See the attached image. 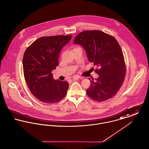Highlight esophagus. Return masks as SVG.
<instances>
[{
	"label": "esophagus",
	"instance_id": "1",
	"mask_svg": "<svg viewBox=\"0 0 149 149\" xmlns=\"http://www.w3.org/2000/svg\"><path fill=\"white\" fill-rule=\"evenodd\" d=\"M83 79V77H80V76H74L73 77V79L74 80H79V79Z\"/></svg>",
	"mask_w": 149,
	"mask_h": 149
}]
</instances>
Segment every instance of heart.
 Wrapping results in <instances>:
<instances>
[{
  "instance_id": "1",
  "label": "heart",
  "mask_w": 149,
  "mask_h": 149,
  "mask_svg": "<svg viewBox=\"0 0 149 149\" xmlns=\"http://www.w3.org/2000/svg\"><path fill=\"white\" fill-rule=\"evenodd\" d=\"M76 48H77V47H76Z\"/></svg>"
}]
</instances>
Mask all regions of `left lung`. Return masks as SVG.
<instances>
[{
    "label": "left lung",
    "mask_w": 149,
    "mask_h": 149,
    "mask_svg": "<svg viewBox=\"0 0 149 149\" xmlns=\"http://www.w3.org/2000/svg\"><path fill=\"white\" fill-rule=\"evenodd\" d=\"M74 43L85 49L88 60L96 67L98 79L91 81L87 95L95 101L104 102L113 97L123 84L126 67L122 49L112 36L99 30L79 33Z\"/></svg>",
    "instance_id": "left-lung-1"
}]
</instances>
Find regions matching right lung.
I'll return each mask as SVG.
<instances>
[{"label":"right lung","mask_w":149,"mask_h":149,"mask_svg":"<svg viewBox=\"0 0 149 149\" xmlns=\"http://www.w3.org/2000/svg\"><path fill=\"white\" fill-rule=\"evenodd\" d=\"M72 37V35L42 37L24 52L23 69L25 81L33 96L42 102H59L67 93L69 83L54 80L52 72L59 65L60 51Z\"/></svg>","instance_id":"add662e5"}]
</instances>
